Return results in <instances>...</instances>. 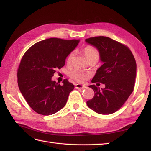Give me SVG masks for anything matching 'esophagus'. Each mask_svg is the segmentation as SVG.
I'll list each match as a JSON object with an SVG mask.
<instances>
[{"mask_svg": "<svg viewBox=\"0 0 151 151\" xmlns=\"http://www.w3.org/2000/svg\"><path fill=\"white\" fill-rule=\"evenodd\" d=\"M75 87L76 89H85V88H86V86H85V85H81V84H76Z\"/></svg>", "mask_w": 151, "mask_h": 151, "instance_id": "1", "label": "esophagus"}]
</instances>
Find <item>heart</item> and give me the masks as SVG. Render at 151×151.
Wrapping results in <instances>:
<instances>
[{
    "label": "heart",
    "instance_id": "obj_1",
    "mask_svg": "<svg viewBox=\"0 0 151 151\" xmlns=\"http://www.w3.org/2000/svg\"><path fill=\"white\" fill-rule=\"evenodd\" d=\"M83 52L85 56V58L89 62H96L100 57V55H99V51L96 50L95 47L92 46H87L85 47L83 49ZM73 52H71L68 56L66 62L67 64L70 65L72 63V59L73 57ZM70 76L73 80H75L79 83H82V82L85 81L88 78V75L86 73H83L81 71L74 70L72 71L70 73Z\"/></svg>",
    "mask_w": 151,
    "mask_h": 151
}]
</instances>
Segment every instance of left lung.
Segmentation results:
<instances>
[{
  "label": "left lung",
  "mask_w": 151,
  "mask_h": 151,
  "mask_svg": "<svg viewBox=\"0 0 151 151\" xmlns=\"http://www.w3.org/2000/svg\"><path fill=\"white\" fill-rule=\"evenodd\" d=\"M85 41L97 49L103 62L91 82L105 85L101 89L95 85L89 86L95 95L87 102V106L100 114L114 113L126 102L134 89L137 70L134 56L126 45L107 37H90Z\"/></svg>",
  "instance_id": "8db88e82"
}]
</instances>
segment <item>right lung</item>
Here are the masks:
<instances>
[{"mask_svg":"<svg viewBox=\"0 0 151 151\" xmlns=\"http://www.w3.org/2000/svg\"><path fill=\"white\" fill-rule=\"evenodd\" d=\"M79 42L76 39H47L36 42L23 56L17 73L18 87L37 113L52 115L66 105L74 85L68 79L60 85L52 81V77L56 70L64 66L66 57Z\"/></svg>","mask_w":151,"mask_h":151,"instance_id":"right-lung-1","label":"right lung"}]
</instances>
